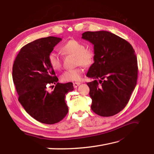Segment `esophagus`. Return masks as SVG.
Here are the masks:
<instances>
[{"label": "esophagus", "instance_id": "obj_1", "mask_svg": "<svg viewBox=\"0 0 154 154\" xmlns=\"http://www.w3.org/2000/svg\"><path fill=\"white\" fill-rule=\"evenodd\" d=\"M80 83L79 82H75V83H73V87H75V88H77V87L79 86L80 85Z\"/></svg>", "mask_w": 154, "mask_h": 154}]
</instances>
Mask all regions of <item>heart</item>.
<instances>
[{
    "label": "heart",
    "instance_id": "1",
    "mask_svg": "<svg viewBox=\"0 0 154 154\" xmlns=\"http://www.w3.org/2000/svg\"><path fill=\"white\" fill-rule=\"evenodd\" d=\"M62 52L67 55L76 57V65L90 67L94 63L95 56L91 51L86 49L85 45L76 40H69L61 47ZM49 62L54 70H59L61 67V58L56 53H51L49 56ZM83 69L81 67L64 71L61 76L63 82L79 81L82 76Z\"/></svg>",
    "mask_w": 154,
    "mask_h": 154
}]
</instances>
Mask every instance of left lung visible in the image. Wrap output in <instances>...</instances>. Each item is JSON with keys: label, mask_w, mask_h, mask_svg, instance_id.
<instances>
[{"label": "left lung", "mask_w": 154, "mask_h": 154, "mask_svg": "<svg viewBox=\"0 0 154 154\" xmlns=\"http://www.w3.org/2000/svg\"><path fill=\"white\" fill-rule=\"evenodd\" d=\"M82 38L92 43L94 49V63L87 73L94 80L87 83L91 108L100 116H113L124 109L137 84L134 49L127 41L109 31H87Z\"/></svg>", "instance_id": "1"}]
</instances>
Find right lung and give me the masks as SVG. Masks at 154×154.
Returning <instances> with one entry per match:
<instances>
[{
    "mask_svg": "<svg viewBox=\"0 0 154 154\" xmlns=\"http://www.w3.org/2000/svg\"><path fill=\"white\" fill-rule=\"evenodd\" d=\"M61 38L37 39L21 48L13 67V79L19 101L30 116L45 124H54L68 113L65 95L74 89L72 83H59L49 56ZM56 86H55L54 85ZM55 88L52 92L49 87Z\"/></svg>",
    "mask_w": 154,
    "mask_h": 154,
    "instance_id": "right-lung-1",
    "label": "right lung"
}]
</instances>
